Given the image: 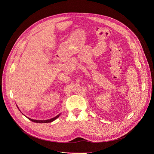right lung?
Wrapping results in <instances>:
<instances>
[{"instance_id": "obj_1", "label": "right lung", "mask_w": 154, "mask_h": 154, "mask_svg": "<svg viewBox=\"0 0 154 154\" xmlns=\"http://www.w3.org/2000/svg\"><path fill=\"white\" fill-rule=\"evenodd\" d=\"M60 114H59L57 116H56L54 118H52V119H49V120H33V119H29L30 120H31L32 122H35V123H50V122H51L54 121V120L57 119L60 116Z\"/></svg>"}]
</instances>
